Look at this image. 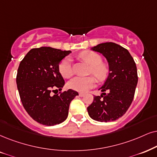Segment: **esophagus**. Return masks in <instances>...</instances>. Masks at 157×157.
Here are the masks:
<instances>
[{"label":"esophagus","mask_w":157,"mask_h":157,"mask_svg":"<svg viewBox=\"0 0 157 157\" xmlns=\"http://www.w3.org/2000/svg\"><path fill=\"white\" fill-rule=\"evenodd\" d=\"M85 96V93H79V96L82 97V96Z\"/></svg>","instance_id":"obj_1"}]
</instances>
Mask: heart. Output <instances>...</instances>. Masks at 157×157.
I'll return each instance as SVG.
<instances>
[{
  "instance_id": "obj_1",
  "label": "heart",
  "mask_w": 157,
  "mask_h": 157,
  "mask_svg": "<svg viewBox=\"0 0 157 157\" xmlns=\"http://www.w3.org/2000/svg\"><path fill=\"white\" fill-rule=\"evenodd\" d=\"M79 58L90 66V73L93 74L99 81L104 80L107 77L109 69L106 64L102 63L100 54L94 51H85L80 53ZM59 72L65 78H69L73 75L72 59L66 57L61 61L59 66ZM96 80L93 77H75L68 83L69 87L78 92H86L94 87Z\"/></svg>"
}]
</instances>
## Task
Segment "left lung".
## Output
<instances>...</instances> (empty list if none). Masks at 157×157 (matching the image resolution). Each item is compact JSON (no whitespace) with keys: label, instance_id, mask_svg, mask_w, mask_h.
Instances as JSON below:
<instances>
[{"label":"left lung","instance_id":"left-lung-1","mask_svg":"<svg viewBox=\"0 0 157 157\" xmlns=\"http://www.w3.org/2000/svg\"><path fill=\"white\" fill-rule=\"evenodd\" d=\"M90 50L106 59L109 73L98 89L102 92L101 96L93 97L87 108L88 114L98 122L115 121L125 114L133 100L138 83L136 64L129 51L114 43H100Z\"/></svg>","mask_w":157,"mask_h":157}]
</instances>
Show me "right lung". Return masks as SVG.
<instances>
[{
    "label": "right lung",
    "mask_w": 157,
    "mask_h": 157,
    "mask_svg": "<svg viewBox=\"0 0 157 157\" xmlns=\"http://www.w3.org/2000/svg\"><path fill=\"white\" fill-rule=\"evenodd\" d=\"M71 53L51 47L33 48L19 64L17 85L21 103L29 116L40 124L53 126L66 120L69 104L78 95L72 89L60 94L51 93L64 87L59 65Z\"/></svg>",
    "instance_id": "1"
}]
</instances>
